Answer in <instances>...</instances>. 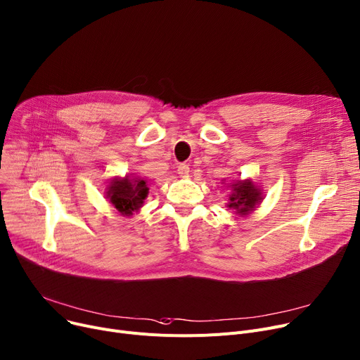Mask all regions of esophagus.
Listing matches in <instances>:
<instances>
[{"mask_svg": "<svg viewBox=\"0 0 360 360\" xmlns=\"http://www.w3.org/2000/svg\"><path fill=\"white\" fill-rule=\"evenodd\" d=\"M176 171H178L179 176H186V175L189 174V165H186V163H179Z\"/></svg>", "mask_w": 360, "mask_h": 360, "instance_id": "esophagus-1", "label": "esophagus"}]
</instances>
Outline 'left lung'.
<instances>
[{"label":"left lung","instance_id":"1","mask_svg":"<svg viewBox=\"0 0 360 360\" xmlns=\"http://www.w3.org/2000/svg\"><path fill=\"white\" fill-rule=\"evenodd\" d=\"M233 186V194L230 195L229 207L234 208L237 214H248L262 200L260 191L253 185L252 181L236 182Z\"/></svg>","mask_w":360,"mask_h":360}]
</instances>
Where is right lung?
I'll use <instances>...</instances> for the list:
<instances>
[{"instance_id":"right-lung-1","label":"right lung","mask_w":360,"mask_h":360,"mask_svg":"<svg viewBox=\"0 0 360 360\" xmlns=\"http://www.w3.org/2000/svg\"><path fill=\"white\" fill-rule=\"evenodd\" d=\"M148 193L149 188L145 179H130L126 176L124 179H114L110 184L107 197L123 215H130L133 211L141 207L143 201L148 197Z\"/></svg>"}]
</instances>
